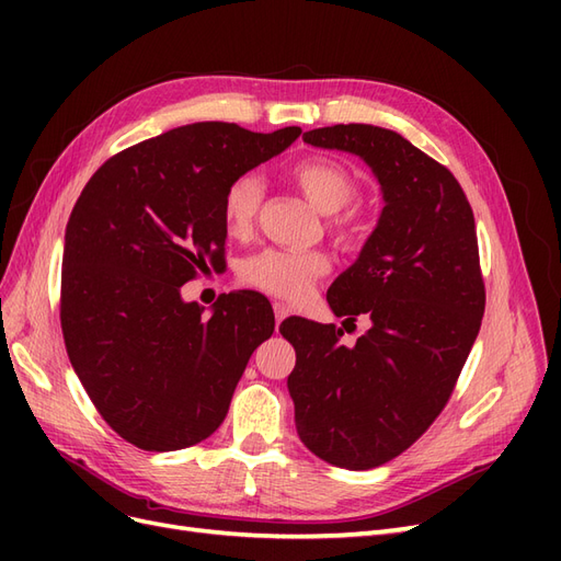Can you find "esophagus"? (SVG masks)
<instances>
[{"label": "esophagus", "instance_id": "obj_1", "mask_svg": "<svg viewBox=\"0 0 561 561\" xmlns=\"http://www.w3.org/2000/svg\"><path fill=\"white\" fill-rule=\"evenodd\" d=\"M274 313H276V330H278V325L280 322L290 316V307H287V304H283V301H276L274 304Z\"/></svg>", "mask_w": 561, "mask_h": 561}]
</instances>
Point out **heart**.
<instances>
[{"instance_id":"b5f03b06","label":"heart","mask_w":561,"mask_h":561,"mask_svg":"<svg viewBox=\"0 0 561 561\" xmlns=\"http://www.w3.org/2000/svg\"><path fill=\"white\" fill-rule=\"evenodd\" d=\"M297 190L311 201V206L330 215V231L342 245H353L360 236V225L348 203L358 194V182L344 163L328 157L301 159L287 171ZM264 201V180L257 173L236 175L222 196V225L233 239H245ZM345 210L342 211L341 208ZM330 257L320 250H278L268 248L243 262L241 278L280 299H301L309 295L316 280L328 276Z\"/></svg>"}]
</instances>
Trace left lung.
Wrapping results in <instances>:
<instances>
[{"instance_id": "1", "label": "left lung", "mask_w": 561, "mask_h": 561, "mask_svg": "<svg viewBox=\"0 0 561 561\" xmlns=\"http://www.w3.org/2000/svg\"><path fill=\"white\" fill-rule=\"evenodd\" d=\"M304 142L360 157L383 210L360 257L328 290L334 316L369 330L346 346L342 328L287 318V377L304 445L339 468L369 470L412 447L456 386L484 316L474 217L461 184L400 133L339 124Z\"/></svg>"}]
</instances>
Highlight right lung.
Returning a JSON list of instances; mask_svg holds the SVG:
<instances>
[{
  "instance_id": "right-lung-1",
  "label": "right lung",
  "mask_w": 561,
  "mask_h": 561,
  "mask_svg": "<svg viewBox=\"0 0 561 561\" xmlns=\"http://www.w3.org/2000/svg\"><path fill=\"white\" fill-rule=\"evenodd\" d=\"M301 128L201 122L98 168L65 229V348L110 428L145 451L210 437L252 351L274 334L264 295H222L206 316L180 287L225 260L227 184L280 154Z\"/></svg>"
}]
</instances>
